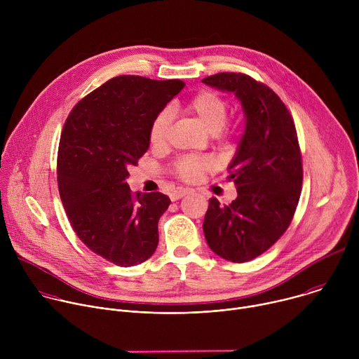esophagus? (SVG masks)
Masks as SVG:
<instances>
[{"instance_id": "1", "label": "esophagus", "mask_w": 359, "mask_h": 359, "mask_svg": "<svg viewBox=\"0 0 359 359\" xmlns=\"http://www.w3.org/2000/svg\"><path fill=\"white\" fill-rule=\"evenodd\" d=\"M189 193H191L190 189H179V190H175V191L170 194V198H172V201H176V200L184 197V196L189 194Z\"/></svg>"}]
</instances>
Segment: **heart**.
<instances>
[{
	"instance_id": "1",
	"label": "heart",
	"mask_w": 359,
	"mask_h": 359,
	"mask_svg": "<svg viewBox=\"0 0 359 359\" xmlns=\"http://www.w3.org/2000/svg\"><path fill=\"white\" fill-rule=\"evenodd\" d=\"M187 112L194 115L197 121L210 133H217L220 139L230 137L226 129L230 104L229 100L215 90H201L196 93L186 104ZM172 123V114L169 109L161 111L149 126V143L153 149H163L168 144L169 129ZM215 169V163L208 158L183 156L172 165V173L183 182H196L204 173Z\"/></svg>"
}]
</instances>
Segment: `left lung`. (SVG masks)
I'll return each mask as SVG.
<instances>
[{
	"label": "left lung",
	"mask_w": 359,
	"mask_h": 359,
	"mask_svg": "<svg viewBox=\"0 0 359 359\" xmlns=\"http://www.w3.org/2000/svg\"><path fill=\"white\" fill-rule=\"evenodd\" d=\"M203 82L234 92L245 114V130L227 176L238 196L224 206L212 197L203 223L217 255L245 263L267 251L291 224L302 184L298 136L284 102L266 83L236 72Z\"/></svg>",
	"instance_id": "8db88e82"
}]
</instances>
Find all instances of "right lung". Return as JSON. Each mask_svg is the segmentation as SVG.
I'll list each match as a JSON object with an SVG mask.
<instances>
[{
    "instance_id": "obj_1",
    "label": "right lung",
    "mask_w": 359,
    "mask_h": 359,
    "mask_svg": "<svg viewBox=\"0 0 359 359\" xmlns=\"http://www.w3.org/2000/svg\"><path fill=\"white\" fill-rule=\"evenodd\" d=\"M184 86L121 75L100 85L69 112L58 147V189L79 240L119 267L146 262L159 243L158 223L170 198L132 193L129 166L149 149V126Z\"/></svg>"
}]
</instances>
